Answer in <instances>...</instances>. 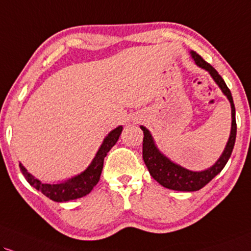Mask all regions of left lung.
<instances>
[{"mask_svg": "<svg viewBox=\"0 0 251 251\" xmlns=\"http://www.w3.org/2000/svg\"><path fill=\"white\" fill-rule=\"evenodd\" d=\"M191 55L193 58L194 63L201 69L206 70L211 74V76L214 79V81L218 83L219 87L227 97L230 102L231 106V129L229 140L227 142L224 152L220 156V158L216 160L214 165L203 171H191L178 164L173 163L170 160L165 154H163L158 150V148L154 144V141L151 136L150 131L143 126H141V129L143 130V159L148 170H149L151 177L154 180L158 181L160 185L170 190L175 191H184V192H194L199 191L205 185L208 184L216 175H219L227 164L229 159L231 151L234 149L235 140H236V120H235V106L233 97L229 88L226 85L225 80L221 78L220 74L218 73L214 67L211 64H208L202 58L200 57L197 52L191 51Z\"/></svg>", "mask_w": 251, "mask_h": 251, "instance_id": "8db88e82", "label": "left lung"}]
</instances>
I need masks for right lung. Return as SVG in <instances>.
Segmentation results:
<instances>
[{"instance_id":"right-lung-1","label":"right lung","mask_w":251,"mask_h":251,"mask_svg":"<svg viewBox=\"0 0 251 251\" xmlns=\"http://www.w3.org/2000/svg\"><path fill=\"white\" fill-rule=\"evenodd\" d=\"M122 129V126H120L114 130H111L103 140V143L101 144L100 149L95 154L91 165L80 175L69 179V180L58 182V184H44L27 172V170L20 163L21 171L31 186L42 192L45 197L50 198L51 200L57 201V202H64V201L74 200L87 196L100 180L104 157L107 156L109 150L119 140Z\"/></svg>"}]
</instances>
